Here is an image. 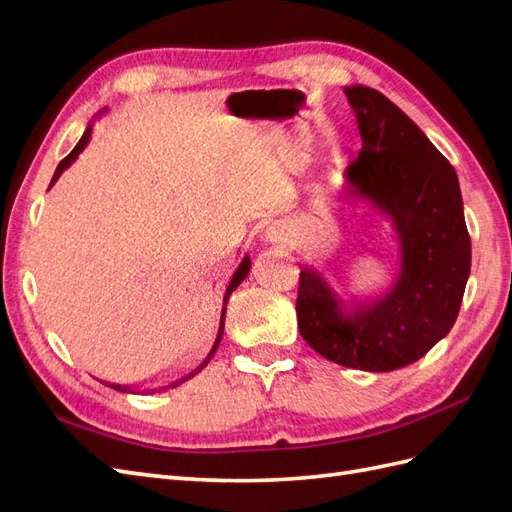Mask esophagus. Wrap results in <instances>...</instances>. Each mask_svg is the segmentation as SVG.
<instances>
[{"instance_id":"esophagus-1","label":"esophagus","mask_w":512,"mask_h":512,"mask_svg":"<svg viewBox=\"0 0 512 512\" xmlns=\"http://www.w3.org/2000/svg\"><path fill=\"white\" fill-rule=\"evenodd\" d=\"M267 239H269L271 243H286V239H288V228L282 226V224H271V226L267 228Z\"/></svg>"}]
</instances>
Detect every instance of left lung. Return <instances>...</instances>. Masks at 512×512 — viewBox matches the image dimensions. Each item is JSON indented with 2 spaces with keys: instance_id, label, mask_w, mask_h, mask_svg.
Segmentation results:
<instances>
[{
  "instance_id": "obj_1",
  "label": "left lung",
  "mask_w": 512,
  "mask_h": 512,
  "mask_svg": "<svg viewBox=\"0 0 512 512\" xmlns=\"http://www.w3.org/2000/svg\"><path fill=\"white\" fill-rule=\"evenodd\" d=\"M344 91L363 138L346 170V192L391 215L399 252L393 273L367 288L352 284L354 262L335 282L301 267L299 331L337 365L393 371L421 359L453 329L472 243L455 168L380 91L363 85Z\"/></svg>"
}]
</instances>
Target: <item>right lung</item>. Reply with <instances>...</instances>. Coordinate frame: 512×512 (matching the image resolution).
Returning <instances> with one entry per match:
<instances>
[{"label":"right lung","mask_w":512,"mask_h":512,"mask_svg":"<svg viewBox=\"0 0 512 512\" xmlns=\"http://www.w3.org/2000/svg\"><path fill=\"white\" fill-rule=\"evenodd\" d=\"M89 134H91V128H87V130H85V134H83V138L79 141V145H76V147L70 151V156H66L64 160L59 162V166H57V170H55V175H53V181H51V183H55V181H57V177L61 175V170L68 168V166L76 160V156H79V153L83 151V147H85V145H87V141H89ZM250 267H252L250 256H245V258L239 262V267L235 269V273L230 275V280H228V284H226V288H224L222 303H220V322H218V329H215L213 339H211L209 348L205 350V354L200 356V359H198L192 367L179 371V374H173L170 378L160 380V382H149L147 386H143V393H158V391H166V389H175V386H179L181 382H185V380H190L192 376H196L198 371L203 369V367L211 361V356L215 354V350H218V346H220V339H222V333H224V314H226V303H228L230 292L235 290V288L245 280V275L250 273ZM111 386H113V389H117V391H130V386H121V384H111Z\"/></svg>","instance_id":"1"}]
</instances>
